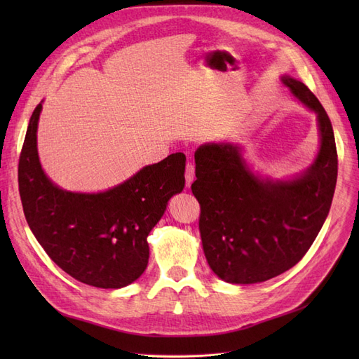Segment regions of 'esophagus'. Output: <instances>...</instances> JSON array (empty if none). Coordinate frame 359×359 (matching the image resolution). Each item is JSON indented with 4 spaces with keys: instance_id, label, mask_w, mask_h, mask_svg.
Here are the masks:
<instances>
[{
    "instance_id": "obj_1",
    "label": "esophagus",
    "mask_w": 359,
    "mask_h": 359,
    "mask_svg": "<svg viewBox=\"0 0 359 359\" xmlns=\"http://www.w3.org/2000/svg\"><path fill=\"white\" fill-rule=\"evenodd\" d=\"M193 180H194V166H193V163L189 161L187 166H186V186L187 187L191 186Z\"/></svg>"
}]
</instances>
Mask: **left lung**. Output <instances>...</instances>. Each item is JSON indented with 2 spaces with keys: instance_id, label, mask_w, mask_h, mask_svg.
I'll return each instance as SVG.
<instances>
[{
  "instance_id": "left-lung-1",
  "label": "left lung",
  "mask_w": 359,
  "mask_h": 359,
  "mask_svg": "<svg viewBox=\"0 0 359 359\" xmlns=\"http://www.w3.org/2000/svg\"><path fill=\"white\" fill-rule=\"evenodd\" d=\"M292 95L318 116L316 160L292 180L256 175L231 142L194 153L191 191L201 205L202 247L215 276L253 285L283 274L307 253L327 220L337 182V148L330 118L306 85L281 76Z\"/></svg>"
}]
</instances>
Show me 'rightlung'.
Returning <instances> with one entry per match:
<instances>
[{
	"instance_id": "add662e5",
	"label": "right lung",
	"mask_w": 359,
	"mask_h": 359,
	"mask_svg": "<svg viewBox=\"0 0 359 359\" xmlns=\"http://www.w3.org/2000/svg\"><path fill=\"white\" fill-rule=\"evenodd\" d=\"M40 112L41 103L29 118L18 169L31 232L53 262L81 283L102 289L133 283L148 265L151 229L186 184V156L170 154L106 191L62 190L40 165Z\"/></svg>"
}]
</instances>
